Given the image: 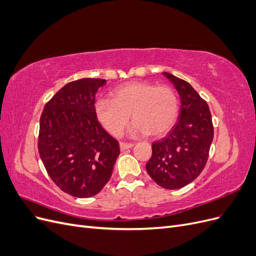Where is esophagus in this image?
<instances>
[{
  "instance_id": "1",
  "label": "esophagus",
  "mask_w": 256,
  "mask_h": 256,
  "mask_svg": "<svg viewBox=\"0 0 256 256\" xmlns=\"http://www.w3.org/2000/svg\"><path fill=\"white\" fill-rule=\"evenodd\" d=\"M134 144V143H124V142H120V150H126L128 148H131Z\"/></svg>"
}]
</instances>
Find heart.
<instances>
[{
	"mask_svg": "<svg viewBox=\"0 0 256 256\" xmlns=\"http://www.w3.org/2000/svg\"><path fill=\"white\" fill-rule=\"evenodd\" d=\"M113 99L99 98L95 104L98 122L113 136L122 134L129 122L132 136H160L175 124L180 104L176 92L168 86H154L148 82H130L113 92Z\"/></svg>",
	"mask_w": 256,
	"mask_h": 256,
	"instance_id": "1",
	"label": "heart"
}]
</instances>
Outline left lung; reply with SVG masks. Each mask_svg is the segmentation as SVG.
<instances>
[{"label": "left lung", "instance_id": "1", "mask_svg": "<svg viewBox=\"0 0 256 256\" xmlns=\"http://www.w3.org/2000/svg\"><path fill=\"white\" fill-rule=\"evenodd\" d=\"M180 98V110L171 131L152 145L146 171L164 189H180L203 171L214 138L212 114L203 98L184 80L162 72Z\"/></svg>", "mask_w": 256, "mask_h": 256}]
</instances>
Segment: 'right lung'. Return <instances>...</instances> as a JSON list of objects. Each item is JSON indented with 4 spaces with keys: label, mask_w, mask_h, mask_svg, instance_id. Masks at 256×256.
<instances>
[{
    "label": "right lung",
    "mask_w": 256,
    "mask_h": 256,
    "mask_svg": "<svg viewBox=\"0 0 256 256\" xmlns=\"http://www.w3.org/2000/svg\"><path fill=\"white\" fill-rule=\"evenodd\" d=\"M106 80L85 78L67 83L44 106L38 152L51 180L76 198H90L112 175L120 144L100 125L95 96Z\"/></svg>",
    "instance_id": "right-lung-1"
}]
</instances>
